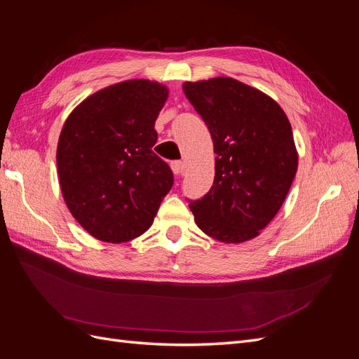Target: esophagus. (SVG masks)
Segmentation results:
<instances>
[{"label": "esophagus", "mask_w": 359, "mask_h": 359, "mask_svg": "<svg viewBox=\"0 0 359 359\" xmlns=\"http://www.w3.org/2000/svg\"><path fill=\"white\" fill-rule=\"evenodd\" d=\"M170 168H172V172L175 173L177 177H181L182 172H184V163L181 160H175L170 163Z\"/></svg>", "instance_id": "esophagus-1"}]
</instances>
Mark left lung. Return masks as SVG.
I'll list each match as a JSON object with an SVG mask.
<instances>
[{
  "label": "left lung",
  "instance_id": "obj_1",
  "mask_svg": "<svg viewBox=\"0 0 359 359\" xmlns=\"http://www.w3.org/2000/svg\"><path fill=\"white\" fill-rule=\"evenodd\" d=\"M184 94L212 137V187L189 206L199 229L244 243L274 219L298 169L292 127L271 97L232 78L186 82Z\"/></svg>",
  "mask_w": 359,
  "mask_h": 359
}]
</instances>
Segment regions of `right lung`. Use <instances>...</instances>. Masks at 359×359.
<instances>
[{"label": "right lung", "mask_w": 359, "mask_h": 359, "mask_svg": "<svg viewBox=\"0 0 359 359\" xmlns=\"http://www.w3.org/2000/svg\"><path fill=\"white\" fill-rule=\"evenodd\" d=\"M166 99L157 82L124 81L90 95L64 123L57 148L62 198L97 240L126 243L147 232L173 186L169 165L153 153Z\"/></svg>", "instance_id": "right-lung-1"}]
</instances>
